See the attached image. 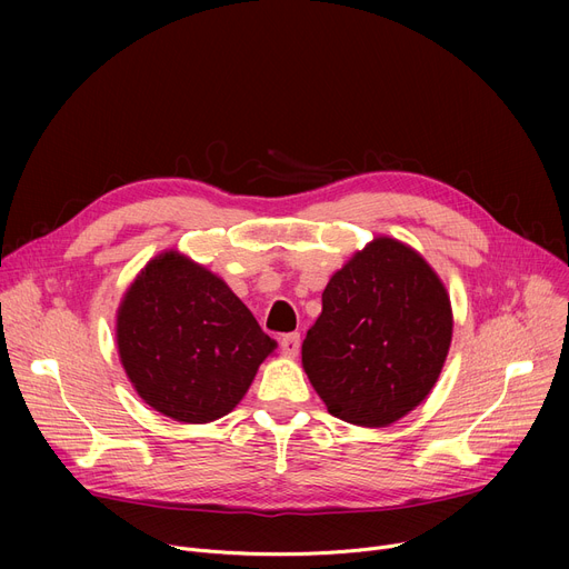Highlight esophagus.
<instances>
[{"label":"esophagus","instance_id":"esophagus-1","mask_svg":"<svg viewBox=\"0 0 569 569\" xmlns=\"http://www.w3.org/2000/svg\"><path fill=\"white\" fill-rule=\"evenodd\" d=\"M300 343H302V339H300V335H297V332L283 335V337H281V341H279L281 350H283L286 355H290V357H295L297 352H300Z\"/></svg>","mask_w":569,"mask_h":569}]
</instances>
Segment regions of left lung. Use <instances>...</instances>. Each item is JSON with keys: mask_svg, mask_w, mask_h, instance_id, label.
I'll use <instances>...</instances> for the list:
<instances>
[{"mask_svg": "<svg viewBox=\"0 0 569 569\" xmlns=\"http://www.w3.org/2000/svg\"><path fill=\"white\" fill-rule=\"evenodd\" d=\"M450 341V297L433 269L378 237L327 283L302 365L330 415L387 427L427 399Z\"/></svg>", "mask_w": 569, "mask_h": 569, "instance_id": "8db88e82", "label": "left lung"}]
</instances>
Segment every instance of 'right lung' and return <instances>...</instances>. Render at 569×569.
I'll return each mask as SVG.
<instances>
[{
	"instance_id": "obj_1",
	"label": "right lung",
	"mask_w": 569,
	"mask_h": 569,
	"mask_svg": "<svg viewBox=\"0 0 569 569\" xmlns=\"http://www.w3.org/2000/svg\"><path fill=\"white\" fill-rule=\"evenodd\" d=\"M117 346L136 392L189 425L228 415L274 350L219 277L174 251L149 262L129 288Z\"/></svg>"
}]
</instances>
